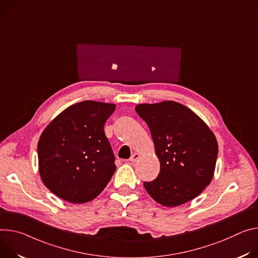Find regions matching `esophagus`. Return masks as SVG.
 I'll return each mask as SVG.
<instances>
[{
    "instance_id": "34e87169",
    "label": "esophagus",
    "mask_w": 258,
    "mask_h": 258,
    "mask_svg": "<svg viewBox=\"0 0 258 258\" xmlns=\"http://www.w3.org/2000/svg\"><path fill=\"white\" fill-rule=\"evenodd\" d=\"M139 157H140V155L139 154H137V153H134L132 156H131V158H130V162H132V163H134V162H136L138 159H139Z\"/></svg>"
}]
</instances>
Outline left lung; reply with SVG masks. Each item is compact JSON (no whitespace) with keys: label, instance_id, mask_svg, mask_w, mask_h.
<instances>
[{"label":"left lung","instance_id":"1","mask_svg":"<svg viewBox=\"0 0 258 258\" xmlns=\"http://www.w3.org/2000/svg\"><path fill=\"white\" fill-rule=\"evenodd\" d=\"M151 131L160 161V173L144 182L149 195L166 207L182 205L211 182L218 145L205 122L188 107L175 102L142 103L135 107Z\"/></svg>","mask_w":258,"mask_h":258}]
</instances>
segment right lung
<instances>
[{
	"label": "right lung",
	"mask_w": 258,
	"mask_h": 258,
	"mask_svg": "<svg viewBox=\"0 0 258 258\" xmlns=\"http://www.w3.org/2000/svg\"><path fill=\"white\" fill-rule=\"evenodd\" d=\"M116 104L85 100L69 106L45 128L38 142L44 184L70 203L95 199L116 171L103 127Z\"/></svg>",
	"instance_id": "add662e5"
}]
</instances>
